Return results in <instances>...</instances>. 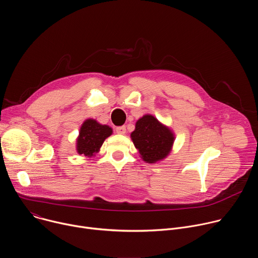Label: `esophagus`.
Wrapping results in <instances>:
<instances>
[{
	"instance_id": "esophagus-1",
	"label": "esophagus",
	"mask_w": 258,
	"mask_h": 258,
	"mask_svg": "<svg viewBox=\"0 0 258 258\" xmlns=\"http://www.w3.org/2000/svg\"><path fill=\"white\" fill-rule=\"evenodd\" d=\"M115 132H116L117 134L124 135V134L126 133V128H125V126H124V125H122V126H117V127L115 128Z\"/></svg>"
}]
</instances>
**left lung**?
<instances>
[{"mask_svg": "<svg viewBox=\"0 0 258 258\" xmlns=\"http://www.w3.org/2000/svg\"><path fill=\"white\" fill-rule=\"evenodd\" d=\"M131 137L143 160L149 163L165 158L173 143L171 132L152 115L140 118Z\"/></svg>", "mask_w": 258, "mask_h": 258, "instance_id": "obj_1", "label": "left lung"}]
</instances>
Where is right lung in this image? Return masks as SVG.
Instances as JSON below:
<instances>
[{
  "instance_id": "right-lung-1",
  "label": "right lung",
  "mask_w": 258,
  "mask_h": 258,
  "mask_svg": "<svg viewBox=\"0 0 258 258\" xmlns=\"http://www.w3.org/2000/svg\"><path fill=\"white\" fill-rule=\"evenodd\" d=\"M112 134V130L107 125H102L94 119L84 122L78 139V152L91 157L97 153L104 140Z\"/></svg>"
}]
</instances>
